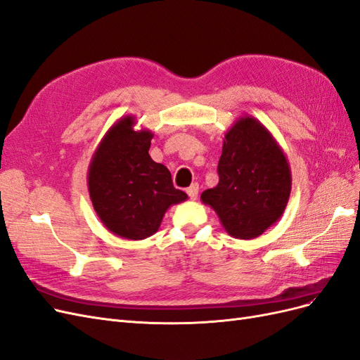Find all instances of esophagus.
<instances>
[{
  "instance_id": "obj_1",
  "label": "esophagus",
  "mask_w": 360,
  "mask_h": 360,
  "mask_svg": "<svg viewBox=\"0 0 360 360\" xmlns=\"http://www.w3.org/2000/svg\"><path fill=\"white\" fill-rule=\"evenodd\" d=\"M198 192H200V186L197 183H193V184H191V186L188 188V195H189V198L192 200V201H195L198 198Z\"/></svg>"
}]
</instances>
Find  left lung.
<instances>
[{
    "instance_id": "1",
    "label": "left lung",
    "mask_w": 360,
    "mask_h": 360,
    "mask_svg": "<svg viewBox=\"0 0 360 360\" xmlns=\"http://www.w3.org/2000/svg\"><path fill=\"white\" fill-rule=\"evenodd\" d=\"M219 183L201 193L224 230L250 240L276 224L288 204L291 169L284 150L267 127L243 115L225 134L217 165Z\"/></svg>"
}]
</instances>
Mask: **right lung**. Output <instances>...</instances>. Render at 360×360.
Returning <instances> with one entry per match:
<instances>
[{
	"label": "right lung",
	"instance_id": "obj_1",
	"mask_svg": "<svg viewBox=\"0 0 360 360\" xmlns=\"http://www.w3.org/2000/svg\"><path fill=\"white\" fill-rule=\"evenodd\" d=\"M135 117L124 115L108 129L90 160L86 183L101 222L127 240L153 236L167 210L188 200L174 188L171 172L150 158L153 132L135 130Z\"/></svg>",
	"mask_w": 360,
	"mask_h": 360
}]
</instances>
